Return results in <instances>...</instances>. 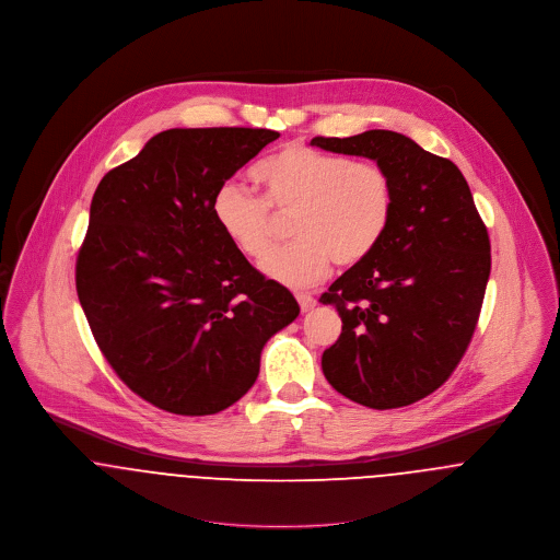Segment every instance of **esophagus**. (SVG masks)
Returning <instances> with one entry per match:
<instances>
[{"mask_svg": "<svg viewBox=\"0 0 560 560\" xmlns=\"http://www.w3.org/2000/svg\"><path fill=\"white\" fill-rule=\"evenodd\" d=\"M295 298H298V302H300L302 313H308V311H313V308L317 306V300H315L311 293H298Z\"/></svg>", "mask_w": 560, "mask_h": 560, "instance_id": "esophagus-1", "label": "esophagus"}]
</instances>
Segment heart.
<instances>
[{"label": "heart", "instance_id": "1", "mask_svg": "<svg viewBox=\"0 0 560 560\" xmlns=\"http://www.w3.org/2000/svg\"><path fill=\"white\" fill-rule=\"evenodd\" d=\"M262 200L235 183L215 191L213 218L243 256L258 260L273 241L276 213H293V243L262 260V273L291 289L313 287L336 262L366 260L388 233L395 183L377 161H351L306 144H289L252 167Z\"/></svg>", "mask_w": 560, "mask_h": 560}]
</instances>
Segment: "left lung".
<instances>
[{"label": "left lung", "instance_id": "1", "mask_svg": "<svg viewBox=\"0 0 560 560\" xmlns=\"http://www.w3.org/2000/svg\"><path fill=\"white\" fill-rule=\"evenodd\" d=\"M311 144L377 161L395 183L386 237L320 295L342 319L323 375L360 405H411L453 375L477 329L491 245L472 191L453 161L395 131Z\"/></svg>", "mask_w": 560, "mask_h": 560}]
</instances>
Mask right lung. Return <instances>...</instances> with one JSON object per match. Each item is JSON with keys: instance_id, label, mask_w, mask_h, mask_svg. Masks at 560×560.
<instances>
[{"instance_id": "right-lung-1", "label": "right lung", "mask_w": 560, "mask_h": 560, "mask_svg": "<svg viewBox=\"0 0 560 560\" xmlns=\"http://www.w3.org/2000/svg\"><path fill=\"white\" fill-rule=\"evenodd\" d=\"M280 133L167 129L109 170L75 265L92 336L131 393L209 416L254 386L265 342L300 306L224 237L215 191Z\"/></svg>"}]
</instances>
